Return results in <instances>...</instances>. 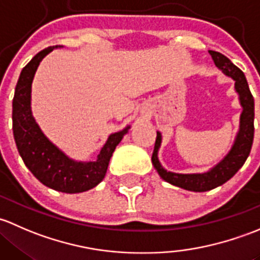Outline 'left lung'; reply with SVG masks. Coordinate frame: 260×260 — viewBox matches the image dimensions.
I'll use <instances>...</instances> for the list:
<instances>
[{
    "label": "left lung",
    "instance_id": "8db88e82",
    "mask_svg": "<svg viewBox=\"0 0 260 260\" xmlns=\"http://www.w3.org/2000/svg\"><path fill=\"white\" fill-rule=\"evenodd\" d=\"M209 55L213 58L216 68L225 76L232 77L235 81L234 90L238 93V99H239L240 106L243 109L242 114H240L239 130H238L232 148L218 164L214 165L211 169L205 171V173H173V171L164 169L159 161L157 152H159L160 145H161L162 136L160 131H156V140H155L154 151H152L151 156L152 165L162 180L171 184V185L195 192L208 191V190L218 188V186L226 183L229 179H232L235 175V173L244 165L245 160L249 156L254 139V99L249 86H248L245 75L228 57L221 55L220 52L209 51Z\"/></svg>",
    "mask_w": 260,
    "mask_h": 260
}]
</instances>
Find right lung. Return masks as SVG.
Returning <instances> with one entry per match:
<instances>
[{"instance_id":"right-lung-1","label":"right lung","mask_w":260,"mask_h":260,"mask_svg":"<svg viewBox=\"0 0 260 260\" xmlns=\"http://www.w3.org/2000/svg\"><path fill=\"white\" fill-rule=\"evenodd\" d=\"M57 47L60 46L40 51L21 71L12 101V130L18 152L35 178L53 190L76 194L95 188L103 181L112 152L129 133L130 125L109 135L95 161L71 159L49 140L32 115L31 89L42 58Z\"/></svg>"}]
</instances>
